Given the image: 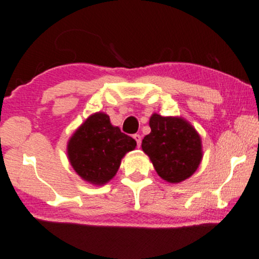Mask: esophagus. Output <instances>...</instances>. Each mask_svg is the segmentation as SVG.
<instances>
[{"label": "esophagus", "mask_w": 259, "mask_h": 259, "mask_svg": "<svg viewBox=\"0 0 259 259\" xmlns=\"http://www.w3.org/2000/svg\"><path fill=\"white\" fill-rule=\"evenodd\" d=\"M133 138L136 141V143H138V147H140V146H141V136H140L139 134H135V135H134Z\"/></svg>", "instance_id": "34e87169"}]
</instances>
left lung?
Instances as JSON below:
<instances>
[{"label": "left lung", "instance_id": "left-lung-1", "mask_svg": "<svg viewBox=\"0 0 259 259\" xmlns=\"http://www.w3.org/2000/svg\"><path fill=\"white\" fill-rule=\"evenodd\" d=\"M151 133L142 140V151L155 171L170 183L191 177L202 159L201 140L197 130L180 117L152 114Z\"/></svg>", "mask_w": 259, "mask_h": 259}]
</instances>
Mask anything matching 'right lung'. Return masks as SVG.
<instances>
[{
  "label": "right lung",
  "instance_id": "add662e5",
  "mask_svg": "<svg viewBox=\"0 0 259 259\" xmlns=\"http://www.w3.org/2000/svg\"><path fill=\"white\" fill-rule=\"evenodd\" d=\"M135 147V140L112 125L107 114L98 112L68 140L67 155L74 171L84 181L101 186L113 179L121 158Z\"/></svg>",
  "mask_w": 259,
  "mask_h": 259
}]
</instances>
